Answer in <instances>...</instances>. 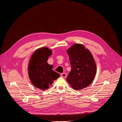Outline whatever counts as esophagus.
Segmentation results:
<instances>
[{
    "instance_id": "1",
    "label": "esophagus",
    "mask_w": 122,
    "mask_h": 122,
    "mask_svg": "<svg viewBox=\"0 0 122 122\" xmlns=\"http://www.w3.org/2000/svg\"><path fill=\"white\" fill-rule=\"evenodd\" d=\"M61 76H62L63 78H66V76H67V75H66V74L65 73H63L61 74Z\"/></svg>"
}]
</instances>
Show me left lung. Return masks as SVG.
Returning a JSON list of instances; mask_svg holds the SVG:
<instances>
[{
	"instance_id": "1",
	"label": "left lung",
	"mask_w": 122,
	"mask_h": 122,
	"mask_svg": "<svg viewBox=\"0 0 122 122\" xmlns=\"http://www.w3.org/2000/svg\"><path fill=\"white\" fill-rule=\"evenodd\" d=\"M72 67L67 81L76 90L85 88L93 81L97 67L89 50L81 44H74L67 50Z\"/></svg>"
}]
</instances>
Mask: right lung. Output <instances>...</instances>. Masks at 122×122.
<instances>
[{
  "label": "right lung",
  "instance_id": "obj_1",
  "mask_svg": "<svg viewBox=\"0 0 122 122\" xmlns=\"http://www.w3.org/2000/svg\"><path fill=\"white\" fill-rule=\"evenodd\" d=\"M52 51L45 47L37 49L31 56L28 67L31 82L37 88L44 90L49 88L60 75L52 70L53 66L47 61Z\"/></svg>",
  "mask_w": 122,
  "mask_h": 122
}]
</instances>
